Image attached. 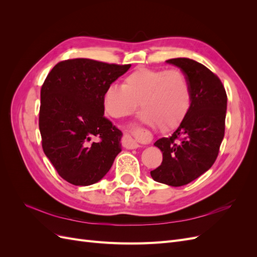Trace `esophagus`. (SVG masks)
<instances>
[{
  "label": "esophagus",
  "instance_id": "obj_1",
  "mask_svg": "<svg viewBox=\"0 0 257 257\" xmlns=\"http://www.w3.org/2000/svg\"><path fill=\"white\" fill-rule=\"evenodd\" d=\"M122 146L126 148V149H136V148L139 147L135 139L127 133L124 134L122 137Z\"/></svg>",
  "mask_w": 257,
  "mask_h": 257
}]
</instances>
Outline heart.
Instances as JSON below:
<instances>
[{
  "label": "heart",
  "instance_id": "heart-1",
  "mask_svg": "<svg viewBox=\"0 0 257 257\" xmlns=\"http://www.w3.org/2000/svg\"><path fill=\"white\" fill-rule=\"evenodd\" d=\"M138 104L146 123L164 130L178 127L192 106L188 76L179 68H139L124 78L123 85L111 84L104 92L103 109L110 118H123Z\"/></svg>",
  "mask_w": 257,
  "mask_h": 257
}]
</instances>
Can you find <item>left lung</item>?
<instances>
[{
    "instance_id": "8db88e82",
    "label": "left lung",
    "mask_w": 257,
    "mask_h": 257,
    "mask_svg": "<svg viewBox=\"0 0 257 257\" xmlns=\"http://www.w3.org/2000/svg\"><path fill=\"white\" fill-rule=\"evenodd\" d=\"M166 62L188 76L192 106L172 136L155 142L163 161L150 174L158 182L182 186L206 173L217 158L225 132L227 95L219 77L205 65L188 58Z\"/></svg>"
}]
</instances>
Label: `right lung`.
Instances as JSON below:
<instances>
[{
  "instance_id": "1",
  "label": "right lung",
  "mask_w": 257,
  "mask_h": 257,
  "mask_svg": "<svg viewBox=\"0 0 257 257\" xmlns=\"http://www.w3.org/2000/svg\"><path fill=\"white\" fill-rule=\"evenodd\" d=\"M131 64L68 59L42 85V147L58 174L74 185L99 181L121 152V131L104 115L103 95Z\"/></svg>"
}]
</instances>
